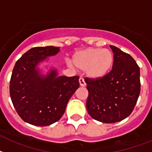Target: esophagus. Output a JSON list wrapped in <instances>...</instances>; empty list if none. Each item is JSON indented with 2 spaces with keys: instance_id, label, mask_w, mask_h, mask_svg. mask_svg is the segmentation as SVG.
I'll list each match as a JSON object with an SVG mask.
<instances>
[{
  "instance_id": "esophagus-1",
  "label": "esophagus",
  "mask_w": 152,
  "mask_h": 152,
  "mask_svg": "<svg viewBox=\"0 0 152 152\" xmlns=\"http://www.w3.org/2000/svg\"><path fill=\"white\" fill-rule=\"evenodd\" d=\"M79 83H80V85L81 86V87H85L86 86V83H85L84 80L83 78H80V80H79Z\"/></svg>"
}]
</instances>
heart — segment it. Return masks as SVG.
<instances>
[{"mask_svg":"<svg viewBox=\"0 0 152 152\" xmlns=\"http://www.w3.org/2000/svg\"><path fill=\"white\" fill-rule=\"evenodd\" d=\"M114 62V55L108 49L88 48L77 51L72 56V63L77 69L86 70L91 79H101L110 72Z\"/></svg>","mask_w":152,"mask_h":152,"instance_id":"obj_1","label":"heart"}]
</instances>
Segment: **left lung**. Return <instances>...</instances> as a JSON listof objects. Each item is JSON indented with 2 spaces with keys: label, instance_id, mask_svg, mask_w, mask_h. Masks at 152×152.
<instances>
[{
  "label": "left lung",
  "instance_id": "8db88e82",
  "mask_svg": "<svg viewBox=\"0 0 152 152\" xmlns=\"http://www.w3.org/2000/svg\"><path fill=\"white\" fill-rule=\"evenodd\" d=\"M112 69L101 79L86 78L87 109L94 119L104 123L119 122L134 110L140 92V68L129 54L110 45Z\"/></svg>",
  "mask_w": 152,
  "mask_h": 152
}]
</instances>
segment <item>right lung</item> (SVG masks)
Instances as JSON below:
<instances>
[{
  "mask_svg": "<svg viewBox=\"0 0 152 152\" xmlns=\"http://www.w3.org/2000/svg\"><path fill=\"white\" fill-rule=\"evenodd\" d=\"M60 48L37 47L16 61L10 80L12 104L23 121L45 126L61 119L68 102L80 87L79 76H58L56 69L40 73L38 65L57 55Z\"/></svg>",
  "mask_w": 152,
  "mask_h": 152,
  "instance_id": "right-lung-1",
  "label": "right lung"
}]
</instances>
